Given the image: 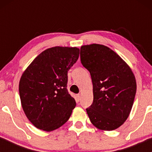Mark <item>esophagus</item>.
Instances as JSON below:
<instances>
[{
  "label": "esophagus",
  "mask_w": 152,
  "mask_h": 152,
  "mask_svg": "<svg viewBox=\"0 0 152 152\" xmlns=\"http://www.w3.org/2000/svg\"><path fill=\"white\" fill-rule=\"evenodd\" d=\"M76 99H77L78 102H79V101H80V99H81V95L80 94L76 95Z\"/></svg>",
  "instance_id": "obj_1"
}]
</instances>
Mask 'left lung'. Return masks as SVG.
Wrapping results in <instances>:
<instances>
[{
	"label": "left lung",
	"instance_id": "8db88e82",
	"mask_svg": "<svg viewBox=\"0 0 152 152\" xmlns=\"http://www.w3.org/2000/svg\"><path fill=\"white\" fill-rule=\"evenodd\" d=\"M80 58L93 82V102L86 109L90 121L99 129H116L129 115L135 96L131 68L112 49L99 44L82 45Z\"/></svg>",
	"mask_w": 152,
	"mask_h": 152
}]
</instances>
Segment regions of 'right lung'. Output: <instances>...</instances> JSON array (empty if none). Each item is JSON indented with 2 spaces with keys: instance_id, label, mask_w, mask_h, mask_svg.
I'll use <instances>...</instances> for the list:
<instances>
[{
  "instance_id": "right-lung-1",
  "label": "right lung",
  "mask_w": 152,
  "mask_h": 152,
  "mask_svg": "<svg viewBox=\"0 0 152 152\" xmlns=\"http://www.w3.org/2000/svg\"><path fill=\"white\" fill-rule=\"evenodd\" d=\"M77 48L56 46L38 55L19 84L23 110L35 127L53 131L66 123L76 107L67 89V71L77 61Z\"/></svg>"
}]
</instances>
